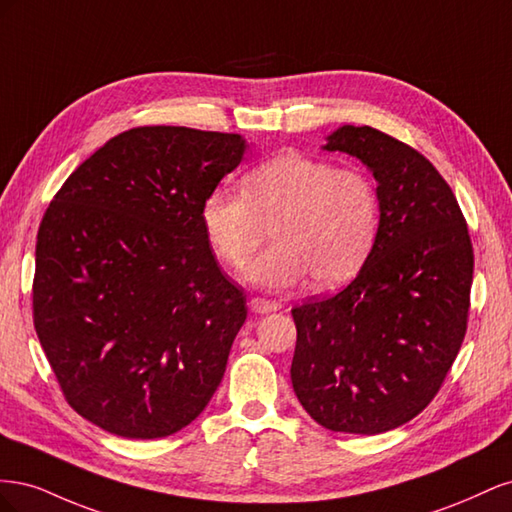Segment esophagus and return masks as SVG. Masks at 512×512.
<instances>
[{
  "instance_id": "obj_1",
  "label": "esophagus",
  "mask_w": 512,
  "mask_h": 512,
  "mask_svg": "<svg viewBox=\"0 0 512 512\" xmlns=\"http://www.w3.org/2000/svg\"><path fill=\"white\" fill-rule=\"evenodd\" d=\"M250 307H252L254 314H273V312H277V309H280V303L254 297V299L250 301Z\"/></svg>"
}]
</instances>
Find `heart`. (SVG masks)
<instances>
[{
  "label": "heart",
  "instance_id": "obj_1",
  "mask_svg": "<svg viewBox=\"0 0 512 512\" xmlns=\"http://www.w3.org/2000/svg\"><path fill=\"white\" fill-rule=\"evenodd\" d=\"M241 192H209L200 222L215 254L232 267H241L271 228L275 243L243 271L254 286L292 288L307 275L316 286H337L374 247L378 196L359 168L288 151L254 166Z\"/></svg>",
  "mask_w": 512,
  "mask_h": 512
}]
</instances>
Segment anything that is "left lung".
Returning <instances> with one entry per match:
<instances>
[{
    "instance_id": "obj_1",
    "label": "left lung",
    "mask_w": 512,
    "mask_h": 512,
    "mask_svg": "<svg viewBox=\"0 0 512 512\" xmlns=\"http://www.w3.org/2000/svg\"><path fill=\"white\" fill-rule=\"evenodd\" d=\"M322 149L374 175L378 235L344 290L292 309L290 378L316 423L374 436L440 391L466 335L474 254L453 190L416 149L369 126L337 128Z\"/></svg>"
}]
</instances>
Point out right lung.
I'll return each mask as SVG.
<instances>
[{"label":"right lung","instance_id":"1","mask_svg":"<svg viewBox=\"0 0 512 512\" xmlns=\"http://www.w3.org/2000/svg\"><path fill=\"white\" fill-rule=\"evenodd\" d=\"M247 147L241 134L134 128L76 168L46 209L36 333L68 404L100 429L173 436L220 386L247 307L200 207Z\"/></svg>","mask_w":512,"mask_h":512}]
</instances>
